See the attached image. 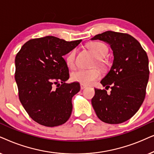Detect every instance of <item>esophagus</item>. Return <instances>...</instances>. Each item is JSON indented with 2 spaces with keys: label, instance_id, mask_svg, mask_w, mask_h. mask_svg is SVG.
Here are the masks:
<instances>
[{
  "label": "esophagus",
  "instance_id": "34e87169",
  "mask_svg": "<svg viewBox=\"0 0 154 154\" xmlns=\"http://www.w3.org/2000/svg\"><path fill=\"white\" fill-rule=\"evenodd\" d=\"M86 87H87V86H85V85H82V84H81V85H80V88H81V89H85Z\"/></svg>",
  "mask_w": 154,
  "mask_h": 154
}]
</instances>
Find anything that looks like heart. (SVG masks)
Returning a JSON list of instances; mask_svg holds the SVG:
<instances>
[{
	"mask_svg": "<svg viewBox=\"0 0 154 154\" xmlns=\"http://www.w3.org/2000/svg\"><path fill=\"white\" fill-rule=\"evenodd\" d=\"M87 48L93 53L94 56L96 58L97 65L102 70H107L109 67V61L106 58L108 53V47L106 44L100 42H91L87 44ZM77 54V50L72 49L67 53L65 58L67 65L70 68L75 67V58ZM101 72L97 68L92 69H78L73 72L71 77L72 80L77 82L85 85H91L94 82L101 77Z\"/></svg>",
	"mask_w": 154,
	"mask_h": 154,
	"instance_id": "b5f03b06",
	"label": "heart"
}]
</instances>
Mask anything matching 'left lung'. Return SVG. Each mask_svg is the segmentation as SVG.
<instances>
[{"label": "left lung", "instance_id": "1", "mask_svg": "<svg viewBox=\"0 0 154 154\" xmlns=\"http://www.w3.org/2000/svg\"><path fill=\"white\" fill-rule=\"evenodd\" d=\"M110 45L114 60L111 69L101 81L106 89H95L91 104L98 118L106 123L120 124L130 119L144 101L149 81L147 54L130 34L107 31L94 36Z\"/></svg>", "mask_w": 154, "mask_h": 154}]
</instances>
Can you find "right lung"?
<instances>
[{
  "label": "right lung",
  "instance_id": "add662e5",
  "mask_svg": "<svg viewBox=\"0 0 154 154\" xmlns=\"http://www.w3.org/2000/svg\"><path fill=\"white\" fill-rule=\"evenodd\" d=\"M81 42L52 36L33 38L16 55L15 78L20 101L37 123L52 128L64 124L70 117L72 98L80 86L65 83L69 75L63 56Z\"/></svg>",
  "mask_w": 154,
  "mask_h": 154
}]
</instances>
